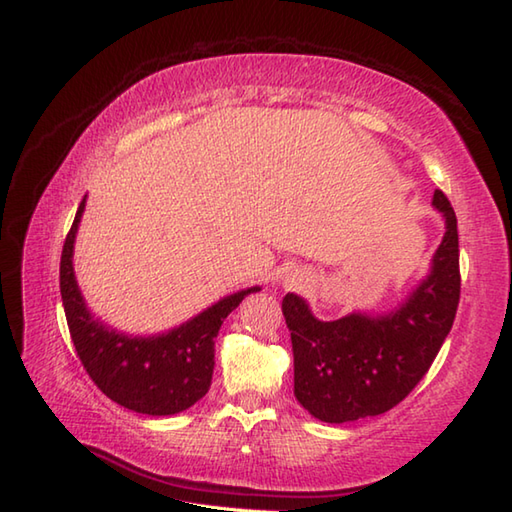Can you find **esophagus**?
<instances>
[{"mask_svg": "<svg viewBox=\"0 0 512 512\" xmlns=\"http://www.w3.org/2000/svg\"><path fill=\"white\" fill-rule=\"evenodd\" d=\"M301 284H303V279H301V277H299V279H297V277H290V279H286V286H301Z\"/></svg>", "mask_w": 512, "mask_h": 512, "instance_id": "34e87169", "label": "esophagus"}]
</instances>
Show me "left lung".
<instances>
[{
    "instance_id": "obj_1",
    "label": "left lung",
    "mask_w": 512,
    "mask_h": 512,
    "mask_svg": "<svg viewBox=\"0 0 512 512\" xmlns=\"http://www.w3.org/2000/svg\"><path fill=\"white\" fill-rule=\"evenodd\" d=\"M433 206L447 233L431 273L389 314L319 321L301 297L281 301L295 354V396L321 422L372 418L409 396L451 332L460 303L458 220L440 189Z\"/></svg>"
}]
</instances>
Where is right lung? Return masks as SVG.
I'll return each instance as SVG.
<instances>
[{
    "instance_id": "add662e5",
    "label": "right lung",
    "mask_w": 512,
    "mask_h": 512,
    "mask_svg": "<svg viewBox=\"0 0 512 512\" xmlns=\"http://www.w3.org/2000/svg\"><path fill=\"white\" fill-rule=\"evenodd\" d=\"M85 198L65 235L59 284L76 356L103 394L147 416H173L195 405L211 387L215 339L224 319L259 286L239 290L167 334L127 336L94 319L76 286L72 253Z\"/></svg>"
}]
</instances>
